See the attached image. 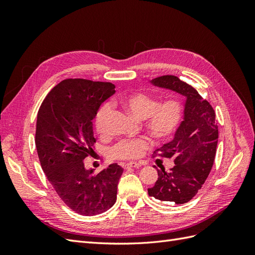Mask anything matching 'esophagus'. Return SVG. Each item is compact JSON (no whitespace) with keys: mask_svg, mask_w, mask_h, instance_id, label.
I'll return each mask as SVG.
<instances>
[{"mask_svg":"<svg viewBox=\"0 0 255 255\" xmlns=\"http://www.w3.org/2000/svg\"><path fill=\"white\" fill-rule=\"evenodd\" d=\"M141 167V164H138V163H128L125 166L126 169H128V168H140Z\"/></svg>","mask_w":255,"mask_h":255,"instance_id":"esophagus-1","label":"esophagus"}]
</instances>
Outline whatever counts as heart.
Masks as SVG:
<instances>
[{"mask_svg":"<svg viewBox=\"0 0 255 255\" xmlns=\"http://www.w3.org/2000/svg\"><path fill=\"white\" fill-rule=\"evenodd\" d=\"M126 109L134 117L145 120L148 132L157 140H170L179 129L184 118L185 109L180 100H167L160 103L148 94H138L127 97L123 101ZM112 114L111 103H104L97 112L95 118V128L100 136L109 135V119ZM151 148V142L146 138L137 139H123L115 146V156L120 159L133 160L144 155Z\"/></svg>","mask_w":255,"mask_h":255,"instance_id":"heart-1","label":"heart"}]
</instances>
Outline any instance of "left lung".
Returning <instances> with one entry per match:
<instances>
[{
	"label": "left lung",
	"instance_id": "1",
	"mask_svg": "<svg viewBox=\"0 0 255 255\" xmlns=\"http://www.w3.org/2000/svg\"><path fill=\"white\" fill-rule=\"evenodd\" d=\"M155 86L186 97L184 120L173 140L154 151V156L172 158L173 167L157 169V181L148 194L160 201L186 203L194 198L210 174L218 142V127L212 105L189 84L174 75L153 79ZM154 168H156L154 166Z\"/></svg>",
	"mask_w": 255,
	"mask_h": 255
}]
</instances>
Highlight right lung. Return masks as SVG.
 I'll return each mask as SVG.
<instances>
[{
    "mask_svg": "<svg viewBox=\"0 0 255 255\" xmlns=\"http://www.w3.org/2000/svg\"><path fill=\"white\" fill-rule=\"evenodd\" d=\"M115 85L85 79L58 83L38 111L35 142L47 179L63 202L84 216L106 212L117 200L123 169L112 164L97 174L85 168L94 153L92 120Z\"/></svg>",
    "mask_w": 255,
    "mask_h": 255,
    "instance_id": "add662e5",
    "label": "right lung"
}]
</instances>
